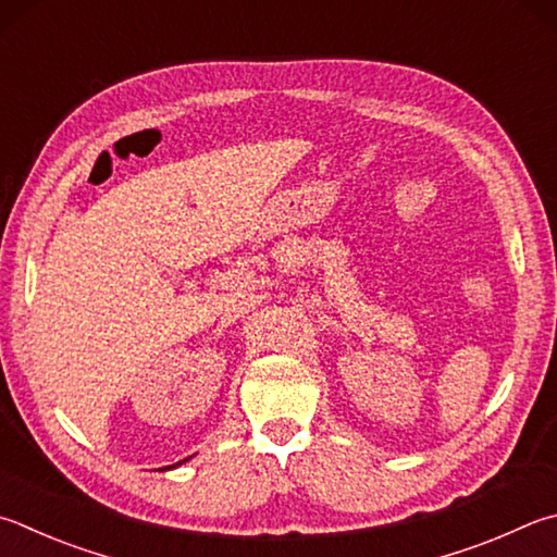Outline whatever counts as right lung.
Here are the masks:
<instances>
[{
  "instance_id": "right-lung-1",
  "label": "right lung",
  "mask_w": 557,
  "mask_h": 557,
  "mask_svg": "<svg viewBox=\"0 0 557 557\" xmlns=\"http://www.w3.org/2000/svg\"><path fill=\"white\" fill-rule=\"evenodd\" d=\"M189 460V458H187ZM187 460H180V462H175V468H177V465H182V462H187Z\"/></svg>"
}]
</instances>
